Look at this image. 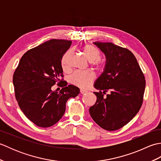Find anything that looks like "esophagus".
<instances>
[{
	"label": "esophagus",
	"mask_w": 161,
	"mask_h": 161,
	"mask_svg": "<svg viewBox=\"0 0 161 161\" xmlns=\"http://www.w3.org/2000/svg\"><path fill=\"white\" fill-rule=\"evenodd\" d=\"M87 91L86 90H84V89H80V93L81 94H84V93H87Z\"/></svg>",
	"instance_id": "obj_1"
}]
</instances>
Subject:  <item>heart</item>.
Wrapping results in <instances>:
<instances>
[{
    "instance_id": "b5f03b06",
    "label": "heart",
    "mask_w": 161,
    "mask_h": 161,
    "mask_svg": "<svg viewBox=\"0 0 161 161\" xmlns=\"http://www.w3.org/2000/svg\"><path fill=\"white\" fill-rule=\"evenodd\" d=\"M84 55L91 61L95 69L98 72H103L105 68V63L100 59L101 52L97 47L91 44H86L81 47ZM72 54V50L66 51L61 59V66L64 70H68L70 68L69 60ZM95 80L94 74L91 71H76L71 75L70 82L75 86L86 88L90 86Z\"/></svg>"
}]
</instances>
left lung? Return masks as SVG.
<instances>
[{"label": "left lung", "instance_id": "1", "mask_svg": "<svg viewBox=\"0 0 161 161\" xmlns=\"http://www.w3.org/2000/svg\"><path fill=\"white\" fill-rule=\"evenodd\" d=\"M107 57L105 70L95 81L99 92L89 108L91 118L107 131L123 127L138 114L143 102L145 78L131 51L112 43H94ZM109 91L106 97L104 95Z\"/></svg>", "mask_w": 161, "mask_h": 161}]
</instances>
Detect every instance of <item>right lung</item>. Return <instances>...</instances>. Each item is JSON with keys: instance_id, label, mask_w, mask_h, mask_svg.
Segmentation results:
<instances>
[{"instance_id": "1", "label": "right lung", "mask_w": 161, "mask_h": 161, "mask_svg": "<svg viewBox=\"0 0 161 161\" xmlns=\"http://www.w3.org/2000/svg\"><path fill=\"white\" fill-rule=\"evenodd\" d=\"M71 43L51 39L28 50L14 73L15 97L20 110L40 127L56 124L64 114L67 100L80 93L79 88L68 86L64 80L61 66V57ZM56 83L63 88L59 93L51 89Z\"/></svg>"}]
</instances>
